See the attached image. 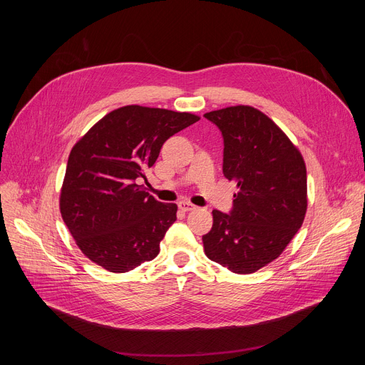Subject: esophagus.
<instances>
[{
	"mask_svg": "<svg viewBox=\"0 0 365 365\" xmlns=\"http://www.w3.org/2000/svg\"><path fill=\"white\" fill-rule=\"evenodd\" d=\"M179 210H180V211H183V212H187V211H193V210H196V206H195L193 203H190V202L182 200V202H179Z\"/></svg>",
	"mask_w": 365,
	"mask_h": 365,
	"instance_id": "obj_1",
	"label": "esophagus"
}]
</instances>
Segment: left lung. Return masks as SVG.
I'll return each instance as SVG.
<instances>
[{"instance_id":"obj_1","label":"left lung","mask_w":365,"mask_h":365,"mask_svg":"<svg viewBox=\"0 0 365 365\" xmlns=\"http://www.w3.org/2000/svg\"><path fill=\"white\" fill-rule=\"evenodd\" d=\"M203 117L222 133L224 176L238 187L230 214L212 211L203 250L232 273L250 274L276 259L303 224L304 160L280 127L252 107H228Z\"/></svg>"}]
</instances>
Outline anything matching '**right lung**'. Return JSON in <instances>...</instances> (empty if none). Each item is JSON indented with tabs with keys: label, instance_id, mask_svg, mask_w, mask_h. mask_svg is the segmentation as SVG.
Instances as JSON below:
<instances>
[{
	"label": "right lung",
	"instance_id": "obj_1",
	"mask_svg": "<svg viewBox=\"0 0 365 365\" xmlns=\"http://www.w3.org/2000/svg\"><path fill=\"white\" fill-rule=\"evenodd\" d=\"M199 121L190 113L127 106L101 118L71 150L61 214L81 251L125 273L158 257L178 205L155 200L138 179L163 143Z\"/></svg>",
	"mask_w": 365,
	"mask_h": 365
}]
</instances>
